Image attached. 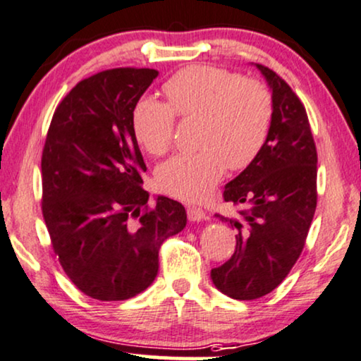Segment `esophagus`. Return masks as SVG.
<instances>
[{
	"label": "esophagus",
	"mask_w": 361,
	"mask_h": 361,
	"mask_svg": "<svg viewBox=\"0 0 361 361\" xmlns=\"http://www.w3.org/2000/svg\"><path fill=\"white\" fill-rule=\"evenodd\" d=\"M205 215H207V214H205L204 209L195 207V205H189V207H187V217H189L190 222L204 221Z\"/></svg>",
	"instance_id": "34e87169"
}]
</instances>
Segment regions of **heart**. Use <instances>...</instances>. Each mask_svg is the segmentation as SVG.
<instances>
[{
	"label": "heart",
	"instance_id": "obj_1",
	"mask_svg": "<svg viewBox=\"0 0 361 361\" xmlns=\"http://www.w3.org/2000/svg\"><path fill=\"white\" fill-rule=\"evenodd\" d=\"M164 91L167 102L146 97L134 107L135 139L149 154L162 156L172 146L177 118L199 119V151L171 157L156 171L166 194L197 202L219 184L227 166L242 171L262 152L272 128L274 96L259 79L212 66L182 69Z\"/></svg>",
	"mask_w": 361,
	"mask_h": 361
}]
</instances>
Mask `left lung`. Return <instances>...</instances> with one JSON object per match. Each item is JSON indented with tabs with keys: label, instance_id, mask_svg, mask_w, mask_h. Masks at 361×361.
<instances>
[{
	"label": "left lung",
	"instance_id": "1",
	"mask_svg": "<svg viewBox=\"0 0 361 361\" xmlns=\"http://www.w3.org/2000/svg\"><path fill=\"white\" fill-rule=\"evenodd\" d=\"M274 96L269 139L254 162L228 182L224 202L235 219L233 255L210 272L222 293L255 300L279 287L300 257L317 209V147L305 106L285 79L257 64Z\"/></svg>",
	"mask_w": 361,
	"mask_h": 361
}]
</instances>
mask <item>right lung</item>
<instances>
[{
	"label": "right lung",
	"instance_id": "1",
	"mask_svg": "<svg viewBox=\"0 0 361 361\" xmlns=\"http://www.w3.org/2000/svg\"><path fill=\"white\" fill-rule=\"evenodd\" d=\"M156 69H106L79 81L46 134L41 210L64 274L87 297L128 300L156 279L162 242L187 224L184 205L142 189L146 162L134 107Z\"/></svg>",
	"mask_w": 361,
	"mask_h": 361
}]
</instances>
